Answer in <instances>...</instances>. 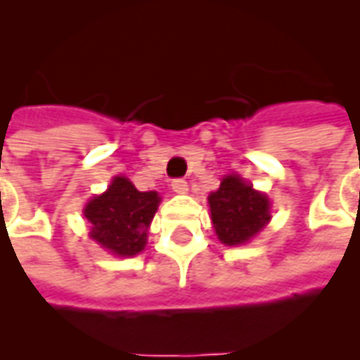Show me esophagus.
Returning a JSON list of instances; mask_svg holds the SVG:
<instances>
[{
  "label": "esophagus",
  "mask_w": 360,
  "mask_h": 360,
  "mask_svg": "<svg viewBox=\"0 0 360 360\" xmlns=\"http://www.w3.org/2000/svg\"><path fill=\"white\" fill-rule=\"evenodd\" d=\"M170 188H172V191H174V193H178V195L188 193V182H186V180H182V178L172 180V182H170Z\"/></svg>",
  "instance_id": "esophagus-1"
}]
</instances>
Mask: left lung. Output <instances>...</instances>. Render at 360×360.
<instances>
[{"label": "left lung", "instance_id": "left-lung-1", "mask_svg": "<svg viewBox=\"0 0 360 360\" xmlns=\"http://www.w3.org/2000/svg\"><path fill=\"white\" fill-rule=\"evenodd\" d=\"M212 226L224 245H245L271 220V202L237 174L221 178L220 188L209 195Z\"/></svg>", "mask_w": 360, "mask_h": 360}]
</instances>
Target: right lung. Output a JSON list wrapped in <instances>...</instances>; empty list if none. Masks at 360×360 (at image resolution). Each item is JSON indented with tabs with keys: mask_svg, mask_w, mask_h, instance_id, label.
Masks as SVG:
<instances>
[{
	"mask_svg": "<svg viewBox=\"0 0 360 360\" xmlns=\"http://www.w3.org/2000/svg\"><path fill=\"white\" fill-rule=\"evenodd\" d=\"M158 191H139L125 176H115L102 195L85 205L91 239L115 256H136L148 241V228L158 212Z\"/></svg>",
	"mask_w": 360,
	"mask_h": 360,
	"instance_id": "add662e5",
	"label": "right lung"
}]
</instances>
